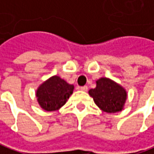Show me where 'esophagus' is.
<instances>
[{
    "label": "esophagus",
    "mask_w": 154,
    "mask_h": 154,
    "mask_svg": "<svg viewBox=\"0 0 154 154\" xmlns=\"http://www.w3.org/2000/svg\"><path fill=\"white\" fill-rule=\"evenodd\" d=\"M80 90H82V91H87L88 90V87L87 86H82V87H80Z\"/></svg>",
    "instance_id": "obj_1"
}]
</instances>
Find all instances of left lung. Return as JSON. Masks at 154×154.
Masks as SVG:
<instances>
[{"instance_id":"left-lung-1","label":"left lung","mask_w":154,"mask_h":154,"mask_svg":"<svg viewBox=\"0 0 154 154\" xmlns=\"http://www.w3.org/2000/svg\"><path fill=\"white\" fill-rule=\"evenodd\" d=\"M96 83V88L90 89L89 95L97 107L109 114L122 110L128 97L127 90L109 77H101Z\"/></svg>"}]
</instances>
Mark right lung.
I'll return each instance as SVG.
<instances>
[{
  "instance_id": "right-lung-1",
  "label": "right lung",
  "mask_w": 154,
  "mask_h": 154,
  "mask_svg": "<svg viewBox=\"0 0 154 154\" xmlns=\"http://www.w3.org/2000/svg\"><path fill=\"white\" fill-rule=\"evenodd\" d=\"M73 90V84H68L64 79L55 75L40 84L35 95L40 108L51 112L62 108L72 95Z\"/></svg>"
}]
</instances>
